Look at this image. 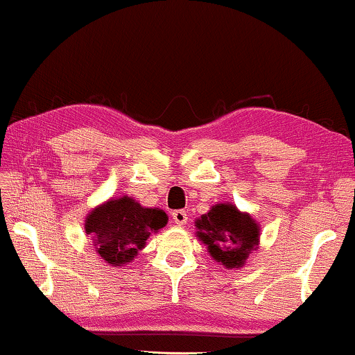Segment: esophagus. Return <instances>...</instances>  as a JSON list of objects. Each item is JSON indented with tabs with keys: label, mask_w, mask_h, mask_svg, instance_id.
Listing matches in <instances>:
<instances>
[{
	"label": "esophagus",
	"mask_w": 355,
	"mask_h": 355,
	"mask_svg": "<svg viewBox=\"0 0 355 355\" xmlns=\"http://www.w3.org/2000/svg\"><path fill=\"white\" fill-rule=\"evenodd\" d=\"M171 216H173V220L178 225H184L187 223V211H186V209H176V211L171 213Z\"/></svg>",
	"instance_id": "34e87169"
}]
</instances>
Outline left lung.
Instances as JSON below:
<instances>
[{
    "label": "left lung",
    "instance_id": "obj_1",
    "mask_svg": "<svg viewBox=\"0 0 355 355\" xmlns=\"http://www.w3.org/2000/svg\"><path fill=\"white\" fill-rule=\"evenodd\" d=\"M197 239L208 248L216 263L239 270L251 251L259 246L261 225L250 213L232 203H216L207 214L195 219Z\"/></svg>",
    "mask_w": 355,
    "mask_h": 355
}]
</instances>
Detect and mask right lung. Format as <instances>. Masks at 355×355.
<instances>
[{
  "instance_id": "right-lung-1",
  "label": "right lung",
  "mask_w": 355,
  "mask_h": 355,
  "mask_svg": "<svg viewBox=\"0 0 355 355\" xmlns=\"http://www.w3.org/2000/svg\"><path fill=\"white\" fill-rule=\"evenodd\" d=\"M166 224L163 209L146 208L125 195L92 208L85 219V230L92 237L97 254L107 264L118 267L131 263L147 239Z\"/></svg>"
}]
</instances>
